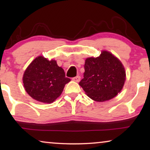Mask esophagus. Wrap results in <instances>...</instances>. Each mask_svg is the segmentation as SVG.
Returning a JSON list of instances; mask_svg holds the SVG:
<instances>
[{"label":"esophagus","mask_w":150,"mask_h":150,"mask_svg":"<svg viewBox=\"0 0 150 150\" xmlns=\"http://www.w3.org/2000/svg\"><path fill=\"white\" fill-rule=\"evenodd\" d=\"M72 80L74 81H75V82H79L80 81H81V76H76V77H74L73 79H72Z\"/></svg>","instance_id":"34e87169"}]
</instances>
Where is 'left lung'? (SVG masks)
<instances>
[{"label": "left lung", "mask_w": 150, "mask_h": 150, "mask_svg": "<svg viewBox=\"0 0 150 150\" xmlns=\"http://www.w3.org/2000/svg\"><path fill=\"white\" fill-rule=\"evenodd\" d=\"M84 78L79 83L91 99L104 102L117 95L124 87L126 71L119 59L108 51L85 60Z\"/></svg>", "instance_id": "8db88e82"}]
</instances>
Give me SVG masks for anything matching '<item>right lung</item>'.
Instances as JSON below:
<instances>
[{
	"mask_svg": "<svg viewBox=\"0 0 150 150\" xmlns=\"http://www.w3.org/2000/svg\"><path fill=\"white\" fill-rule=\"evenodd\" d=\"M23 83L26 91L34 100L52 103L61 96L65 84L71 81L65 77L57 61L42 56L37 57L24 71Z\"/></svg>",
	"mask_w": 150,
	"mask_h": 150,
	"instance_id": "obj_1",
	"label": "right lung"
}]
</instances>
